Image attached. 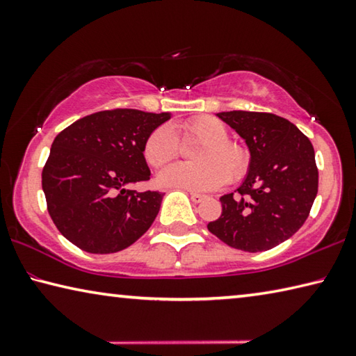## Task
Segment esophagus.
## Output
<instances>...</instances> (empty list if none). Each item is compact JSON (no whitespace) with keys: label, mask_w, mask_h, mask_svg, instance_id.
<instances>
[{"label":"esophagus","mask_w":356,"mask_h":356,"mask_svg":"<svg viewBox=\"0 0 356 356\" xmlns=\"http://www.w3.org/2000/svg\"><path fill=\"white\" fill-rule=\"evenodd\" d=\"M190 197H191V201L195 202V204H200V202H202L204 200H206V196L197 195V193H190Z\"/></svg>","instance_id":"obj_1"}]
</instances>
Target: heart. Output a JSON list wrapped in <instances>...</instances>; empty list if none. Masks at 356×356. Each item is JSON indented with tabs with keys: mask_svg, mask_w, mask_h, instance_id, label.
Segmentation results:
<instances>
[{
	"mask_svg": "<svg viewBox=\"0 0 356 356\" xmlns=\"http://www.w3.org/2000/svg\"><path fill=\"white\" fill-rule=\"evenodd\" d=\"M184 140H197L202 144L193 152V160L179 161L160 172V182L172 188L190 191H212L222 184H236L250 171L251 154L243 144L229 140L225 124L212 116H197L180 127ZM144 159L152 168H161L176 159L179 140L168 125L150 131L144 141Z\"/></svg>",
	"mask_w": 356,
	"mask_h": 356,
	"instance_id": "1",
	"label": "heart"
}]
</instances>
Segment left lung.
<instances>
[{
    "mask_svg": "<svg viewBox=\"0 0 356 356\" xmlns=\"http://www.w3.org/2000/svg\"><path fill=\"white\" fill-rule=\"evenodd\" d=\"M218 118L248 144L251 166L207 229L232 248L261 252L292 237L309 216L318 188L314 147L287 119L272 113L225 111Z\"/></svg>",
    "mask_w": 356,
    "mask_h": 356,
    "instance_id": "left-lung-1",
    "label": "left lung"
}]
</instances>
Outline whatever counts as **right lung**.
Returning <instances> with one entry per match:
<instances>
[{
  "label": "right lung",
  "instance_id": "right-lung-1",
  "mask_svg": "<svg viewBox=\"0 0 356 356\" xmlns=\"http://www.w3.org/2000/svg\"><path fill=\"white\" fill-rule=\"evenodd\" d=\"M170 118L116 108L78 119L55 138L42 188L48 213L69 242L92 254H110L152 226L163 193L129 186L150 179L144 141Z\"/></svg>",
  "mask_w": 356,
  "mask_h": 356
}]
</instances>
